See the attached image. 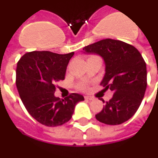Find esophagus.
I'll use <instances>...</instances> for the list:
<instances>
[{"label": "esophagus", "mask_w": 158, "mask_h": 158, "mask_svg": "<svg viewBox=\"0 0 158 158\" xmlns=\"http://www.w3.org/2000/svg\"><path fill=\"white\" fill-rule=\"evenodd\" d=\"M85 98L86 100H93V99H94V98H92V97H89V96H85Z\"/></svg>", "instance_id": "1"}]
</instances>
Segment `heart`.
Returning <instances> with one entry per match:
<instances>
[{
    "label": "heart",
    "instance_id": "1",
    "mask_svg": "<svg viewBox=\"0 0 158 158\" xmlns=\"http://www.w3.org/2000/svg\"><path fill=\"white\" fill-rule=\"evenodd\" d=\"M88 86H87V84L85 83H79L78 85V89L80 90H86Z\"/></svg>",
    "mask_w": 158,
    "mask_h": 158
}]
</instances>
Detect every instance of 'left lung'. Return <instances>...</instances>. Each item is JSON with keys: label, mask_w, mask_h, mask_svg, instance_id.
Here are the masks:
<instances>
[{"label": "left lung", "mask_w": 158, "mask_h": 158, "mask_svg": "<svg viewBox=\"0 0 158 158\" xmlns=\"http://www.w3.org/2000/svg\"><path fill=\"white\" fill-rule=\"evenodd\" d=\"M85 54H97L105 62L101 85L114 92L97 120L107 125H119L133 116L140 106L147 86L146 64L133 45L110 38L83 48ZM104 102L103 99H101Z\"/></svg>", "instance_id": "obj_1"}]
</instances>
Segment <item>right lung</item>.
Listing matches in <instances>:
<instances>
[{
    "mask_svg": "<svg viewBox=\"0 0 158 158\" xmlns=\"http://www.w3.org/2000/svg\"><path fill=\"white\" fill-rule=\"evenodd\" d=\"M74 53L60 55L50 51H32L19 59L16 85L28 113L47 127H57L72 118L75 105L84 97L72 93L60 99L55 96L56 82L65 79L68 62Z\"/></svg>",
    "mask_w": 158,
    "mask_h": 158,
    "instance_id": "add662e5",
    "label": "right lung"
}]
</instances>
